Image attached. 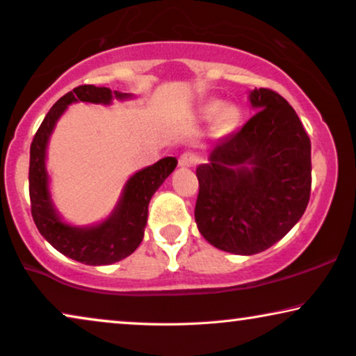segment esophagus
<instances>
[{"label": "esophagus", "instance_id": "esophagus-1", "mask_svg": "<svg viewBox=\"0 0 356 356\" xmlns=\"http://www.w3.org/2000/svg\"><path fill=\"white\" fill-rule=\"evenodd\" d=\"M195 163H196V156L193 154H183L178 160V165L181 168H189V167H193Z\"/></svg>", "mask_w": 356, "mask_h": 356}]
</instances>
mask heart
<instances>
[{"instance_id":"heart-1","label":"heart","mask_w":356,"mask_h":356,"mask_svg":"<svg viewBox=\"0 0 356 356\" xmlns=\"http://www.w3.org/2000/svg\"><path fill=\"white\" fill-rule=\"evenodd\" d=\"M240 118V108L235 104L225 103L224 99L212 98L206 101L200 108V119L202 122H212L214 121L216 132L224 136V134L232 132L235 127L238 126Z\"/></svg>"}]
</instances>
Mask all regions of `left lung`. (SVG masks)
Listing matches in <instances>:
<instances>
[{
    "label": "left lung",
    "instance_id": "1",
    "mask_svg": "<svg viewBox=\"0 0 356 356\" xmlns=\"http://www.w3.org/2000/svg\"><path fill=\"white\" fill-rule=\"evenodd\" d=\"M258 111L212 147L196 168L195 219L219 250L255 255L299 222L311 196V140L296 111L266 88L248 93Z\"/></svg>",
    "mask_w": 356,
    "mask_h": 356
}]
</instances>
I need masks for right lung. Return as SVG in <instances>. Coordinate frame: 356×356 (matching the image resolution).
<instances>
[{"instance_id": "right-lung-1", "label": "right lung", "mask_w": 356, "mask_h": 356, "mask_svg": "<svg viewBox=\"0 0 356 356\" xmlns=\"http://www.w3.org/2000/svg\"><path fill=\"white\" fill-rule=\"evenodd\" d=\"M132 98L131 93L111 91L109 88L78 86L50 108L31 144L29 196L32 219L55 250L85 265H111L136 252L144 238L152 196L173 173L178 160L175 156H165L150 167L138 170L124 184L121 196L108 218L91 225H73L62 219L50 195V178L45 165L47 147L58 119L70 104L109 106L113 99Z\"/></svg>"}]
</instances>
